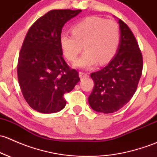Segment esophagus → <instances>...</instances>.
I'll list each match as a JSON object with an SVG mask.
<instances>
[{
  "instance_id": "esophagus-1",
  "label": "esophagus",
  "mask_w": 157,
  "mask_h": 157,
  "mask_svg": "<svg viewBox=\"0 0 157 157\" xmlns=\"http://www.w3.org/2000/svg\"><path fill=\"white\" fill-rule=\"evenodd\" d=\"M79 76L81 79L83 78H86V77H89L87 73H84V72H80L79 73Z\"/></svg>"
}]
</instances>
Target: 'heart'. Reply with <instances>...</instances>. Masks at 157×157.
<instances>
[{"label":"heart","mask_w":157,"mask_h":157,"mask_svg":"<svg viewBox=\"0 0 157 157\" xmlns=\"http://www.w3.org/2000/svg\"><path fill=\"white\" fill-rule=\"evenodd\" d=\"M73 34L62 33L60 44L64 56L73 61L82 49L85 52L74 65L80 68H90L109 63L115 56L120 42L118 23L99 17H89L72 28Z\"/></svg>","instance_id":"heart-1"}]
</instances>
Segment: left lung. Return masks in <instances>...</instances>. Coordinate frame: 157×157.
Here are the masks:
<instances>
[{"mask_svg": "<svg viewBox=\"0 0 157 157\" xmlns=\"http://www.w3.org/2000/svg\"><path fill=\"white\" fill-rule=\"evenodd\" d=\"M120 42L108 65L92 73L94 87L89 104L94 111L113 113L128 103L137 90L143 70V58L138 44L126 23L118 20Z\"/></svg>", "mask_w": 157, "mask_h": 157, "instance_id": "1", "label": "left lung"}]
</instances>
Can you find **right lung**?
<instances>
[{
  "label": "right lung",
  "mask_w": 157,
  "mask_h": 157,
  "mask_svg": "<svg viewBox=\"0 0 157 157\" xmlns=\"http://www.w3.org/2000/svg\"><path fill=\"white\" fill-rule=\"evenodd\" d=\"M81 10H52L38 19L23 41L17 76L23 97L41 113H55L66 105L64 94L80 81L78 72L63 58L60 35L64 25Z\"/></svg>",
  "instance_id": "obj_1"
}]
</instances>
